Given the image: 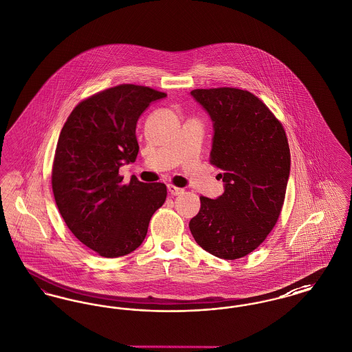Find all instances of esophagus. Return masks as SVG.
<instances>
[{"mask_svg":"<svg viewBox=\"0 0 352 352\" xmlns=\"http://www.w3.org/2000/svg\"><path fill=\"white\" fill-rule=\"evenodd\" d=\"M168 192L171 194V195H174V197H177V195H181V194H184V188H179V187H175V186H173V184H168Z\"/></svg>","mask_w":352,"mask_h":352,"instance_id":"esophagus-1","label":"esophagus"}]
</instances>
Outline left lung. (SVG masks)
<instances>
[{
    "label": "left lung",
    "instance_id": "left-lung-1",
    "mask_svg": "<svg viewBox=\"0 0 352 352\" xmlns=\"http://www.w3.org/2000/svg\"><path fill=\"white\" fill-rule=\"evenodd\" d=\"M191 96L212 121L211 164L224 192L201 197L188 227L204 251L234 260L256 250L280 217L290 174V151L281 122L248 91L194 89Z\"/></svg>",
    "mask_w": 352,
    "mask_h": 352
}]
</instances>
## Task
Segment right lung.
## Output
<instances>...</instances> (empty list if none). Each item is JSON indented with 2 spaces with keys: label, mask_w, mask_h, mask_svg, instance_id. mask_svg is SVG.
I'll list each match as a JSON object with an SVG mask.
<instances>
[{
  "label": "right lung",
  "mask_w": 352,
  "mask_h": 352,
  "mask_svg": "<svg viewBox=\"0 0 352 352\" xmlns=\"http://www.w3.org/2000/svg\"><path fill=\"white\" fill-rule=\"evenodd\" d=\"M166 94L121 84L82 101L60 132L52 165V192L69 231L102 257L137 250L153 214L165 203L166 186L135 177L122 184L118 168L138 154L140 116Z\"/></svg>",
  "instance_id": "obj_1"
}]
</instances>
